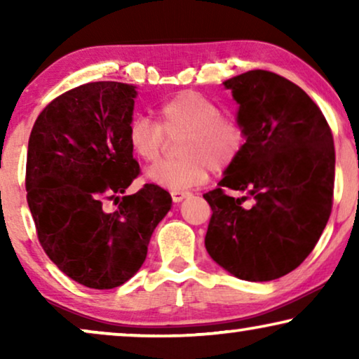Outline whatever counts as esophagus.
I'll list each match as a JSON object with an SVG mask.
<instances>
[{"label": "esophagus", "instance_id": "esophagus-1", "mask_svg": "<svg viewBox=\"0 0 359 359\" xmlns=\"http://www.w3.org/2000/svg\"><path fill=\"white\" fill-rule=\"evenodd\" d=\"M189 193L188 191H181V189H173L171 191V198H173L175 203H181L184 198H188Z\"/></svg>", "mask_w": 359, "mask_h": 359}]
</instances>
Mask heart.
<instances>
[{
	"instance_id": "b5f03b06",
	"label": "heart",
	"mask_w": 359,
	"mask_h": 359,
	"mask_svg": "<svg viewBox=\"0 0 359 359\" xmlns=\"http://www.w3.org/2000/svg\"><path fill=\"white\" fill-rule=\"evenodd\" d=\"M156 121L134 116L127 126V142L137 158L151 163L158 158L166 135L178 139V158L163 160L149 170L151 183L168 189H188L208 180L209 171H222L243 150L242 126L220 114V107L198 91H181L161 101Z\"/></svg>"
}]
</instances>
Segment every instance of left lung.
<instances>
[{"mask_svg":"<svg viewBox=\"0 0 359 359\" xmlns=\"http://www.w3.org/2000/svg\"><path fill=\"white\" fill-rule=\"evenodd\" d=\"M224 86L240 104L247 142L219 188L204 194L212 209L205 250L233 276L271 281L311 255L330 217L333 135L307 93L276 73L252 70ZM227 189L245 194L233 198Z\"/></svg>","mask_w":359,"mask_h":359,"instance_id":"8db88e82","label":"left lung"}]
</instances>
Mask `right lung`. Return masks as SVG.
Instances as JSON below:
<instances>
[{"mask_svg":"<svg viewBox=\"0 0 359 359\" xmlns=\"http://www.w3.org/2000/svg\"><path fill=\"white\" fill-rule=\"evenodd\" d=\"M134 85L93 81L48 102L27 147V204L47 257L91 289L121 286L139 271L171 196L145 184L122 196L140 173L127 142ZM118 209L104 210V200Z\"/></svg>","mask_w":359,"mask_h":359,"instance_id":"add662e5","label":"right lung"}]
</instances>
